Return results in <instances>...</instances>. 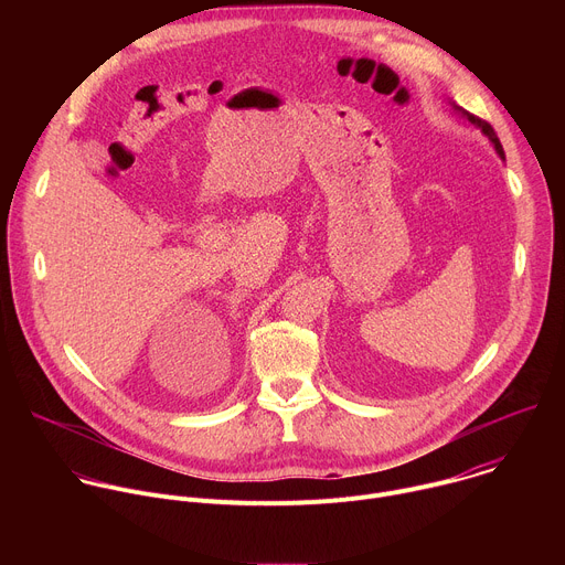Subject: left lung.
Listing matches in <instances>:
<instances>
[{
  "label": "left lung",
  "instance_id": "left-lung-1",
  "mask_svg": "<svg viewBox=\"0 0 565 565\" xmlns=\"http://www.w3.org/2000/svg\"><path fill=\"white\" fill-rule=\"evenodd\" d=\"M449 105H451V111L458 116V118H462L465 122H469L471 127H476V129H480V134H486L488 136V140L492 142V147H494V151L499 153V158L501 160H505V151H503V145H501V140H499V136H497V131L492 129V125H488L486 120H480V118H476V116H471L469 111H465L462 107H458L456 103H451L449 100Z\"/></svg>",
  "mask_w": 565,
  "mask_h": 565
}]
</instances>
